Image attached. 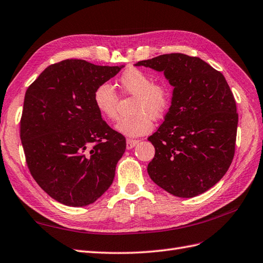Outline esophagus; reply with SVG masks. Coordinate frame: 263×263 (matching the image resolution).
Returning <instances> with one entry per match:
<instances>
[{
  "mask_svg": "<svg viewBox=\"0 0 263 263\" xmlns=\"http://www.w3.org/2000/svg\"><path fill=\"white\" fill-rule=\"evenodd\" d=\"M139 143L138 140H132V139H127L126 140V149H131L137 144Z\"/></svg>",
  "mask_w": 263,
  "mask_h": 263,
  "instance_id": "obj_1",
  "label": "esophagus"
}]
</instances>
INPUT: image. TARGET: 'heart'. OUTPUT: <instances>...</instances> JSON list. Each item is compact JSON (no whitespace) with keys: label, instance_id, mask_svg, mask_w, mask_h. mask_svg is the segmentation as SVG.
<instances>
[{"label":"heart","instance_id":"1","mask_svg":"<svg viewBox=\"0 0 263 263\" xmlns=\"http://www.w3.org/2000/svg\"><path fill=\"white\" fill-rule=\"evenodd\" d=\"M120 84L126 93L136 96L132 112L117 124L116 129L126 137L136 138L151 132L153 118H162L168 110L171 91L166 85L153 82V78L138 68L126 69L120 77ZM93 103L99 114L111 121L118 119V95L108 82L96 88Z\"/></svg>","mask_w":263,"mask_h":263}]
</instances>
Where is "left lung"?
I'll use <instances>...</instances> for the list:
<instances>
[{
  "label": "left lung",
  "instance_id": "left-lung-1",
  "mask_svg": "<svg viewBox=\"0 0 263 263\" xmlns=\"http://www.w3.org/2000/svg\"><path fill=\"white\" fill-rule=\"evenodd\" d=\"M136 66L163 72L174 87L164 122L147 139L155 147L149 177L177 197L205 193L226 174L235 155L238 114L226 79L202 59L184 54Z\"/></svg>",
  "mask_w": 263,
  "mask_h": 263
}]
</instances>
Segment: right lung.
I'll return each mask as SVG.
<instances>
[{
    "mask_svg": "<svg viewBox=\"0 0 263 263\" xmlns=\"http://www.w3.org/2000/svg\"><path fill=\"white\" fill-rule=\"evenodd\" d=\"M123 67L66 59L48 66L26 90L21 140L27 166L61 204H92L114 182L125 139L103 121L93 92Z\"/></svg>",
    "mask_w": 263,
    "mask_h": 263,
    "instance_id": "1",
    "label": "right lung"
}]
</instances>
